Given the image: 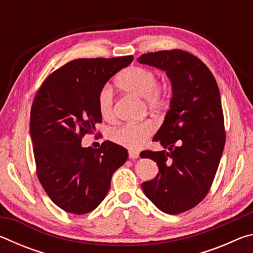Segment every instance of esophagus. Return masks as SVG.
Returning a JSON list of instances; mask_svg holds the SVG:
<instances>
[{
	"label": "esophagus",
	"mask_w": 253,
	"mask_h": 253,
	"mask_svg": "<svg viewBox=\"0 0 253 253\" xmlns=\"http://www.w3.org/2000/svg\"><path fill=\"white\" fill-rule=\"evenodd\" d=\"M128 155H129L130 160H137V158L139 157V153L136 152V151H129V153H128Z\"/></svg>",
	"instance_id": "obj_1"
}]
</instances>
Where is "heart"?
<instances>
[{
    "label": "heart",
    "instance_id": "b5f03b06",
    "mask_svg": "<svg viewBox=\"0 0 253 253\" xmlns=\"http://www.w3.org/2000/svg\"><path fill=\"white\" fill-rule=\"evenodd\" d=\"M117 85L123 91L142 97L147 109L160 111L169 104V91L165 84L158 83L156 72L146 67L131 66L117 77ZM97 108L106 122L115 118L114 95L109 85H102L97 95ZM155 124L151 121L125 123L110 131V139L129 149L142 147L155 131Z\"/></svg>",
    "mask_w": 253,
    "mask_h": 253
}]
</instances>
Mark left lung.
I'll list each match as a JSON object with an SVG mask.
<instances>
[{"mask_svg": "<svg viewBox=\"0 0 253 253\" xmlns=\"http://www.w3.org/2000/svg\"><path fill=\"white\" fill-rule=\"evenodd\" d=\"M137 61L165 70L173 87L170 107L154 136L168 151H144L160 173L143 183L145 195L168 214L196 207L208 195L225 144L224 117L215 78L205 63L179 49L144 53Z\"/></svg>", "mask_w": 253, "mask_h": 253, "instance_id": "left-lung-1", "label": "left lung"}]
</instances>
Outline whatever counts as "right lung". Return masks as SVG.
<instances>
[{
	"label": "right lung",
	"mask_w": 253,
	"mask_h": 253,
	"mask_svg": "<svg viewBox=\"0 0 253 253\" xmlns=\"http://www.w3.org/2000/svg\"><path fill=\"white\" fill-rule=\"evenodd\" d=\"M134 57L84 58L46 77L30 114L37 176L51 201L63 211L85 214L100 204L115 170L127 161L123 146L105 140L99 148L81 146L101 123L99 89Z\"/></svg>",
	"instance_id": "add662e5"
}]
</instances>
